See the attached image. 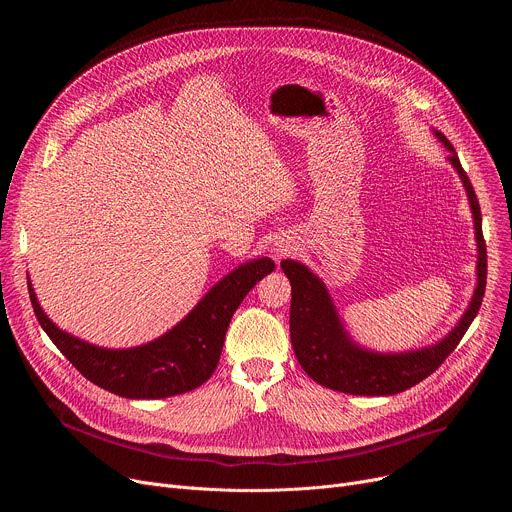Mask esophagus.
<instances>
[{"mask_svg": "<svg viewBox=\"0 0 512 512\" xmlns=\"http://www.w3.org/2000/svg\"><path fill=\"white\" fill-rule=\"evenodd\" d=\"M287 251H289V245H287V243H283V241H275V243H273L271 253H273V259H275V261H279L283 255H287Z\"/></svg>", "mask_w": 512, "mask_h": 512, "instance_id": "esophagus-1", "label": "esophagus"}]
</instances>
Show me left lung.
<instances>
[{
	"label": "left lung",
	"mask_w": 512,
	"mask_h": 512,
	"mask_svg": "<svg viewBox=\"0 0 512 512\" xmlns=\"http://www.w3.org/2000/svg\"><path fill=\"white\" fill-rule=\"evenodd\" d=\"M433 135L442 141L450 152L448 162L458 172L474 218L476 231V289L474 296L458 320V324L435 344L405 350V352H377L356 344L328 294L324 281L312 273L304 263L283 259L281 269L291 283V308H289V334L296 358L302 369L316 383L348 393V395H397L429 377L448 354L458 346L472 320L476 318L486 287V243L482 237V214L476 192L460 164V158L448 137L433 129Z\"/></svg>",
	"instance_id": "8db88e82"
}]
</instances>
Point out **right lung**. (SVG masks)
Returning <instances> with one entry per match:
<instances>
[{"mask_svg":"<svg viewBox=\"0 0 512 512\" xmlns=\"http://www.w3.org/2000/svg\"><path fill=\"white\" fill-rule=\"evenodd\" d=\"M273 269L269 257L239 265L214 283L172 330L133 348H101L60 330L40 308L30 281L28 291L40 326L83 377L125 399H164L188 393L210 379L233 314L255 283Z\"/></svg>","mask_w":512,"mask_h":512,"instance_id":"obj_1","label":"right lung"}]
</instances>
